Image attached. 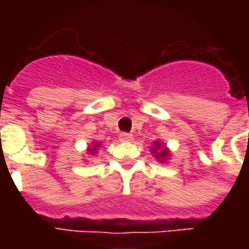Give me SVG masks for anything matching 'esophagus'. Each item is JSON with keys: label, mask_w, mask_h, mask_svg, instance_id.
I'll return each mask as SVG.
<instances>
[{"label": "esophagus", "mask_w": 249, "mask_h": 249, "mask_svg": "<svg viewBox=\"0 0 249 249\" xmlns=\"http://www.w3.org/2000/svg\"><path fill=\"white\" fill-rule=\"evenodd\" d=\"M120 140L128 142V141L133 140V136L130 135V133H121V135H120Z\"/></svg>", "instance_id": "obj_1"}]
</instances>
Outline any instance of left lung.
<instances>
[{
	"label": "left lung",
	"instance_id": "1",
	"mask_svg": "<svg viewBox=\"0 0 249 249\" xmlns=\"http://www.w3.org/2000/svg\"><path fill=\"white\" fill-rule=\"evenodd\" d=\"M151 152L152 155L155 156V159H156L157 161H160L161 164H164V162L168 161V159L171 157V151L168 149L167 145L162 142V141L157 140L153 142V146L151 148Z\"/></svg>",
	"mask_w": 249,
	"mask_h": 249
}]
</instances>
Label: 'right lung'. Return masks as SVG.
<instances>
[{
  "label": "right lung",
  "mask_w": 249,
  "mask_h": 249,
  "mask_svg": "<svg viewBox=\"0 0 249 249\" xmlns=\"http://www.w3.org/2000/svg\"><path fill=\"white\" fill-rule=\"evenodd\" d=\"M100 146H101V142H100V141H93L92 145L88 146V155H89V156H94L98 152V149H100Z\"/></svg>",
  "instance_id": "add662e5"
}]
</instances>
